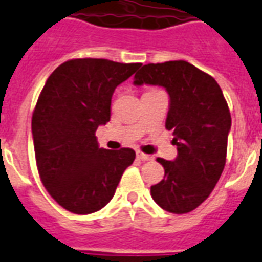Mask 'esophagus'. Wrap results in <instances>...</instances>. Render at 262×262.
Segmentation results:
<instances>
[{
  "label": "esophagus",
  "instance_id": "34e87169",
  "mask_svg": "<svg viewBox=\"0 0 262 262\" xmlns=\"http://www.w3.org/2000/svg\"><path fill=\"white\" fill-rule=\"evenodd\" d=\"M137 158L141 161H151L152 160V157L148 156V154H144V152H137Z\"/></svg>",
  "mask_w": 262,
  "mask_h": 262
}]
</instances>
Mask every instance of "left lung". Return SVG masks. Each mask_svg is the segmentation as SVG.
Listing matches in <instances>:
<instances>
[{"mask_svg":"<svg viewBox=\"0 0 262 262\" xmlns=\"http://www.w3.org/2000/svg\"><path fill=\"white\" fill-rule=\"evenodd\" d=\"M135 84L165 87L170 98L165 127L173 132L178 157L157 160L165 175L151 186V195L168 212H190L207 200L225 168L232 125L228 102L214 77L186 61L147 63Z\"/></svg>","mask_w":262,"mask_h":262,"instance_id":"8db88e82","label":"left lung"}]
</instances>
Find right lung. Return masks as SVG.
Returning a JSON list of instances; mask_svg holds the SVG:
<instances>
[{
  "mask_svg": "<svg viewBox=\"0 0 262 262\" xmlns=\"http://www.w3.org/2000/svg\"><path fill=\"white\" fill-rule=\"evenodd\" d=\"M140 65L71 59L52 72L38 96L32 116L38 175L52 199L73 214L105 207L136 158L132 148H100L96 130L110 122L116 86Z\"/></svg>",
  "mask_w": 262,
  "mask_h": 262,
  "instance_id": "add662e5",
  "label": "right lung"
}]
</instances>
